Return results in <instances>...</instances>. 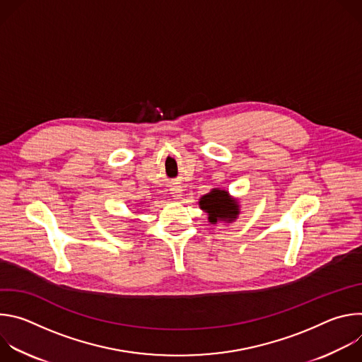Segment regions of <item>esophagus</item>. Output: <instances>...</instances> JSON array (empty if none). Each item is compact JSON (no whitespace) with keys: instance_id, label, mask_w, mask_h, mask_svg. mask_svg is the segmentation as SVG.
<instances>
[{"instance_id":"esophagus-1","label":"esophagus","mask_w":362,"mask_h":362,"mask_svg":"<svg viewBox=\"0 0 362 362\" xmlns=\"http://www.w3.org/2000/svg\"><path fill=\"white\" fill-rule=\"evenodd\" d=\"M170 193H172L173 199H182L183 189H182L180 186H172V187H170Z\"/></svg>"}]
</instances>
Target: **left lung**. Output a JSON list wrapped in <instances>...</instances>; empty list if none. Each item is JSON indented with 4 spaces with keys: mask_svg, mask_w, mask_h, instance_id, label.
Instances as JSON below:
<instances>
[{
    "mask_svg": "<svg viewBox=\"0 0 362 362\" xmlns=\"http://www.w3.org/2000/svg\"><path fill=\"white\" fill-rule=\"evenodd\" d=\"M200 209L208 214V219L211 223L218 222H233L239 215L238 200L230 197L226 190L212 189L199 199Z\"/></svg>",
    "mask_w": 362,
    "mask_h": 362,
    "instance_id": "1",
    "label": "left lung"
}]
</instances>
